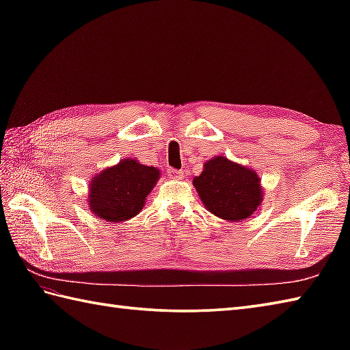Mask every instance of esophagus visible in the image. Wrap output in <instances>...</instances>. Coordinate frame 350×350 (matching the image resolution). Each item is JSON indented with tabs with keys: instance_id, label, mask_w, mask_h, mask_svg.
Instances as JSON below:
<instances>
[{
	"instance_id": "34e87169",
	"label": "esophagus",
	"mask_w": 350,
	"mask_h": 350,
	"mask_svg": "<svg viewBox=\"0 0 350 350\" xmlns=\"http://www.w3.org/2000/svg\"><path fill=\"white\" fill-rule=\"evenodd\" d=\"M168 174H170V177H173V179H182L183 171L176 170V168H168Z\"/></svg>"
}]
</instances>
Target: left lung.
<instances>
[{"label":"left lung","mask_w":350,"mask_h":350,"mask_svg":"<svg viewBox=\"0 0 350 350\" xmlns=\"http://www.w3.org/2000/svg\"><path fill=\"white\" fill-rule=\"evenodd\" d=\"M194 187L207 211L222 219L239 222L250 218L262 202L257 174L239 163L217 156L204 163Z\"/></svg>","instance_id":"obj_1"}]
</instances>
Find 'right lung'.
Masks as SVG:
<instances>
[{"instance_id": "add662e5", "label": "right lung", "mask_w": 350, "mask_h": 350, "mask_svg": "<svg viewBox=\"0 0 350 350\" xmlns=\"http://www.w3.org/2000/svg\"><path fill=\"white\" fill-rule=\"evenodd\" d=\"M159 170L133 159H124L116 167L103 170L90 183V209L108 222L126 221L143 209Z\"/></svg>"}]
</instances>
